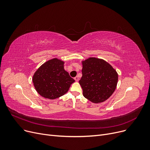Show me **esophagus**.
Listing matches in <instances>:
<instances>
[{"mask_svg": "<svg viewBox=\"0 0 150 150\" xmlns=\"http://www.w3.org/2000/svg\"><path fill=\"white\" fill-rule=\"evenodd\" d=\"M74 79H75V80L76 81H79V76H75V78H74Z\"/></svg>", "mask_w": 150, "mask_h": 150, "instance_id": "esophagus-1", "label": "esophagus"}]
</instances>
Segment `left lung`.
I'll use <instances>...</instances> for the list:
<instances>
[{
  "mask_svg": "<svg viewBox=\"0 0 150 150\" xmlns=\"http://www.w3.org/2000/svg\"><path fill=\"white\" fill-rule=\"evenodd\" d=\"M82 77L79 83L83 96L93 103L107 100L116 89L118 75L107 61L96 57H89L81 61Z\"/></svg>",
  "mask_w": 150,
  "mask_h": 150,
  "instance_id": "8db88e82",
  "label": "left lung"
}]
</instances>
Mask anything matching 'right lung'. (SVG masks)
Instances as JSON below:
<instances>
[{
    "label": "right lung",
    "mask_w": 150,
    "mask_h": 150,
    "mask_svg": "<svg viewBox=\"0 0 150 150\" xmlns=\"http://www.w3.org/2000/svg\"><path fill=\"white\" fill-rule=\"evenodd\" d=\"M64 61L53 58L45 62L35 71L32 81L41 96L53 100L68 92L75 80L64 70Z\"/></svg>",
    "instance_id": "add662e5"
}]
</instances>
